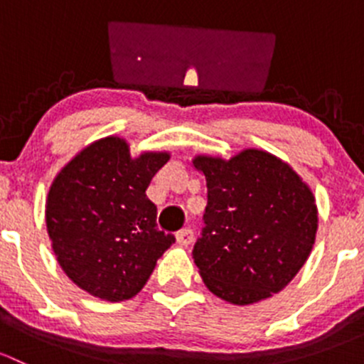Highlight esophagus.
<instances>
[{
  "instance_id": "obj_1",
  "label": "esophagus",
  "mask_w": 364,
  "mask_h": 364,
  "mask_svg": "<svg viewBox=\"0 0 364 364\" xmlns=\"http://www.w3.org/2000/svg\"><path fill=\"white\" fill-rule=\"evenodd\" d=\"M176 241H178V245H181V247H188V245H192L193 241L192 229L178 230V232H176Z\"/></svg>"
}]
</instances>
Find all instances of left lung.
Returning <instances> with one entry per match:
<instances>
[{
  "label": "left lung",
  "instance_id": "obj_1",
  "mask_svg": "<svg viewBox=\"0 0 364 364\" xmlns=\"http://www.w3.org/2000/svg\"><path fill=\"white\" fill-rule=\"evenodd\" d=\"M205 176L208 205L193 260L205 287L232 304L280 292L315 243L317 205L285 161L245 149L229 161L193 160Z\"/></svg>",
  "mask_w": 364,
  "mask_h": 364
}]
</instances>
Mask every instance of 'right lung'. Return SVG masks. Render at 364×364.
Here are the masks:
<instances>
[{
	"label": "right lung",
	"mask_w": 364,
	"mask_h": 364,
	"mask_svg": "<svg viewBox=\"0 0 364 364\" xmlns=\"http://www.w3.org/2000/svg\"><path fill=\"white\" fill-rule=\"evenodd\" d=\"M167 160V153L132 160L123 139L105 137L56 176L47 196V232L60 266L82 291L130 299L176 241L156 229V205L146 196Z\"/></svg>",
	"instance_id": "obj_1"
}]
</instances>
